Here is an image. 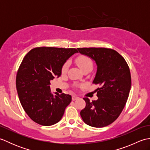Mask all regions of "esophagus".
<instances>
[{"label":"esophagus","mask_w":150,"mask_h":150,"mask_svg":"<svg viewBox=\"0 0 150 150\" xmlns=\"http://www.w3.org/2000/svg\"><path fill=\"white\" fill-rule=\"evenodd\" d=\"M78 98H79V97L77 96H76V95H73V96H72V100H75L78 99Z\"/></svg>","instance_id":"esophagus-1"}]
</instances>
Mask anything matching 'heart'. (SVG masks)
Instances as JSON below:
<instances>
[{"mask_svg": "<svg viewBox=\"0 0 150 150\" xmlns=\"http://www.w3.org/2000/svg\"><path fill=\"white\" fill-rule=\"evenodd\" d=\"M75 62L79 66V68H80L82 71L86 69H92L93 68V63L90 57L86 55H80L79 56L77 59H75ZM69 67V62H66L64 64L61 71L62 73H65L67 71V70L68 69Z\"/></svg>", "mask_w": 150, "mask_h": 150, "instance_id": "b5f03b06", "label": "heart"}]
</instances>
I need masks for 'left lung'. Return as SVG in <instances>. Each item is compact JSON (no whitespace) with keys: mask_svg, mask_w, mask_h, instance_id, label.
I'll return each mask as SVG.
<instances>
[{"mask_svg":"<svg viewBox=\"0 0 150 150\" xmlns=\"http://www.w3.org/2000/svg\"><path fill=\"white\" fill-rule=\"evenodd\" d=\"M79 53L93 59L97 66L93 84H98V99L90 101L83 98L86 107L81 116L88 125L103 128L115 120L128 100L132 86L129 66L122 56L115 50L106 47L77 48Z\"/></svg>","mask_w":150,"mask_h":150,"instance_id":"8db88e82","label":"left lung"}]
</instances>
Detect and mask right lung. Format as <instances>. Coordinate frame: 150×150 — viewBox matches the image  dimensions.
<instances>
[{
	"mask_svg": "<svg viewBox=\"0 0 150 150\" xmlns=\"http://www.w3.org/2000/svg\"><path fill=\"white\" fill-rule=\"evenodd\" d=\"M77 52L75 48L44 46L32 49L24 57L17 71L16 87L22 108L35 122L51 126L62 119L71 96L53 95L50 81L60 77L66 60Z\"/></svg>",
	"mask_w": 150,
	"mask_h": 150,
	"instance_id": "right-lung-1",
	"label": "right lung"
}]
</instances>
